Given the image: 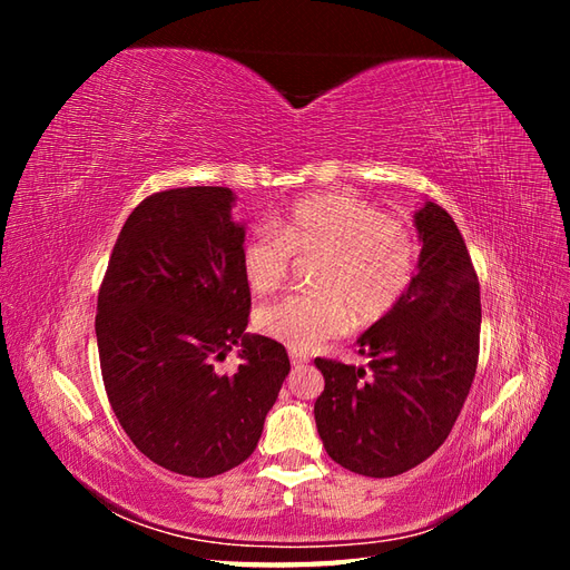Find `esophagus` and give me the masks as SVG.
Segmentation results:
<instances>
[{"instance_id": "34e87169", "label": "esophagus", "mask_w": 570, "mask_h": 570, "mask_svg": "<svg viewBox=\"0 0 570 570\" xmlns=\"http://www.w3.org/2000/svg\"><path fill=\"white\" fill-rule=\"evenodd\" d=\"M289 361H292V364H295V366H304V364H308V354H302V352L292 350V352H289Z\"/></svg>"}]
</instances>
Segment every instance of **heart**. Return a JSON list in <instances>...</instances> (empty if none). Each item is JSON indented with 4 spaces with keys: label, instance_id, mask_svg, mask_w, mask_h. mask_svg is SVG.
<instances>
[{
    "label": "heart",
    "instance_id": "b5f03b06",
    "mask_svg": "<svg viewBox=\"0 0 570 570\" xmlns=\"http://www.w3.org/2000/svg\"><path fill=\"white\" fill-rule=\"evenodd\" d=\"M292 256L316 258L308 295H292L258 308L264 335L306 352L335 337L352 321L387 318L413 285L421 245L402 220L350 193L306 195L271 226L252 230L239 252L243 278L254 295L281 289Z\"/></svg>",
    "mask_w": 570,
    "mask_h": 570
}]
</instances>
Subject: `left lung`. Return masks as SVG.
<instances>
[{"mask_svg": "<svg viewBox=\"0 0 570 570\" xmlns=\"http://www.w3.org/2000/svg\"><path fill=\"white\" fill-rule=\"evenodd\" d=\"M419 273L406 297L358 337L366 366L316 358L314 404L327 456L368 478H392L438 452L469 396L480 350V283L452 216L416 212Z\"/></svg>", "mask_w": 570, "mask_h": 570, "instance_id": "1", "label": "left lung"}]
</instances>
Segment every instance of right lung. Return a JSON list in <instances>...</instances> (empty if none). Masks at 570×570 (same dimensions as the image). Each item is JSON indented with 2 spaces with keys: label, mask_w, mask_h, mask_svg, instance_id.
Returning a JSON list of instances; mask_svg holds the SVG:
<instances>
[{
  "label": "right lung",
  "mask_w": 570,
  "mask_h": 570,
  "mask_svg": "<svg viewBox=\"0 0 570 570\" xmlns=\"http://www.w3.org/2000/svg\"><path fill=\"white\" fill-rule=\"evenodd\" d=\"M230 187H176L135 206L97 297L109 404L149 461L214 478L249 459L289 373L281 342L247 335L252 295ZM239 343L240 364H215Z\"/></svg>",
  "instance_id": "obj_1"
}]
</instances>
